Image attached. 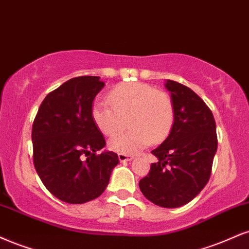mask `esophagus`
<instances>
[{
  "label": "esophagus",
  "instance_id": "esophagus-1",
  "mask_svg": "<svg viewBox=\"0 0 249 249\" xmlns=\"http://www.w3.org/2000/svg\"><path fill=\"white\" fill-rule=\"evenodd\" d=\"M118 159L121 162H125V161H131L133 159L132 155H128V154H123V153H119L118 154Z\"/></svg>",
  "mask_w": 249,
  "mask_h": 249
}]
</instances>
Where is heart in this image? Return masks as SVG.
<instances>
[{
    "label": "heart",
    "mask_w": 249,
    "mask_h": 249,
    "mask_svg": "<svg viewBox=\"0 0 249 249\" xmlns=\"http://www.w3.org/2000/svg\"><path fill=\"white\" fill-rule=\"evenodd\" d=\"M111 107L95 103L90 116L104 136H113L130 125L127 132L117 134L109 148L117 153L133 154L149 143H160L169 136L175 123L172 97L162 90L142 82L116 86L107 95Z\"/></svg>",
    "instance_id": "obj_1"
}]
</instances>
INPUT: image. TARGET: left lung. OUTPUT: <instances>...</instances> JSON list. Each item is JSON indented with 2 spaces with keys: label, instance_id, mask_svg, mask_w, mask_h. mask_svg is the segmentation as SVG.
Masks as SVG:
<instances>
[{
  "label": "left lung",
  "instance_id": "obj_1",
  "mask_svg": "<svg viewBox=\"0 0 249 249\" xmlns=\"http://www.w3.org/2000/svg\"><path fill=\"white\" fill-rule=\"evenodd\" d=\"M166 88L172 94L175 123L167 139L152 151L159 161L151 164L139 188L154 204L178 208L210 179L218 139L212 111L196 92L173 80H167Z\"/></svg>",
  "mask_w": 249,
  "mask_h": 249
}]
</instances>
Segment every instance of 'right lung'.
Wrapping results in <instances>:
<instances>
[{
	"label": "right lung",
	"instance_id": "right-lung-1",
	"mask_svg": "<svg viewBox=\"0 0 249 249\" xmlns=\"http://www.w3.org/2000/svg\"><path fill=\"white\" fill-rule=\"evenodd\" d=\"M103 87L98 76L66 81L44 98L32 125L35 168L46 189L70 204L101 196L119 162L113 152L97 153L106 140L90 111Z\"/></svg>",
	"mask_w": 249,
	"mask_h": 249
}]
</instances>
